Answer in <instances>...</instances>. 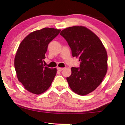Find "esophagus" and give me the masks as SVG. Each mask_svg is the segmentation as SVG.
Returning a JSON list of instances; mask_svg holds the SVG:
<instances>
[{
	"instance_id": "1",
	"label": "esophagus",
	"mask_w": 125,
	"mask_h": 125,
	"mask_svg": "<svg viewBox=\"0 0 125 125\" xmlns=\"http://www.w3.org/2000/svg\"><path fill=\"white\" fill-rule=\"evenodd\" d=\"M57 69L59 71H62L63 69H64V68H60V67H57Z\"/></svg>"
}]
</instances>
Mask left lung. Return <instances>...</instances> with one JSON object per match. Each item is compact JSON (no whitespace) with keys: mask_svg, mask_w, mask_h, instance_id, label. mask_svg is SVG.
Wrapping results in <instances>:
<instances>
[{"mask_svg":"<svg viewBox=\"0 0 125 125\" xmlns=\"http://www.w3.org/2000/svg\"><path fill=\"white\" fill-rule=\"evenodd\" d=\"M60 35L71 48L73 57L79 58L80 67H72L66 78L74 93L85 95L102 83L107 70V55L99 37L86 27L73 26L64 29Z\"/></svg>","mask_w":125,"mask_h":125,"instance_id":"obj_1","label":"left lung"}]
</instances>
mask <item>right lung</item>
<instances>
[{
  "label": "right lung",
  "mask_w": 125,
  "mask_h": 125,
  "mask_svg": "<svg viewBox=\"0 0 125 125\" xmlns=\"http://www.w3.org/2000/svg\"><path fill=\"white\" fill-rule=\"evenodd\" d=\"M60 31L53 28L35 31L27 36L19 46L14 61L17 77L31 93H44L53 81L57 69L45 66L43 62L49 43Z\"/></svg>",
  "instance_id": "right-lung-1"
}]
</instances>
